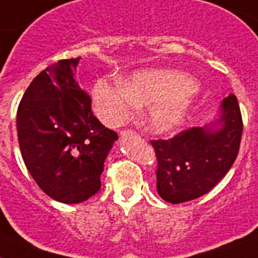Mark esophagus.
I'll use <instances>...</instances> for the list:
<instances>
[{
	"instance_id": "esophagus-1",
	"label": "esophagus",
	"mask_w": 258,
	"mask_h": 258,
	"mask_svg": "<svg viewBox=\"0 0 258 258\" xmlns=\"http://www.w3.org/2000/svg\"><path fill=\"white\" fill-rule=\"evenodd\" d=\"M138 134H136V131H134V130H123V131H120V136L122 138H127V136H136Z\"/></svg>"
}]
</instances>
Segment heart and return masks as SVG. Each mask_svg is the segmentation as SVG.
I'll list each match as a JSON object with an SVG mask.
<instances>
[{
  "mask_svg": "<svg viewBox=\"0 0 258 258\" xmlns=\"http://www.w3.org/2000/svg\"><path fill=\"white\" fill-rule=\"evenodd\" d=\"M196 80L176 69L149 68L134 72L124 82L98 80L92 90L97 116L105 124H122L147 106L143 120L153 134H169L185 122L197 92Z\"/></svg>",
  "mask_w": 258,
  "mask_h": 258,
  "instance_id": "b5f03b06",
  "label": "heart"
}]
</instances>
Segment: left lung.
<instances>
[{"mask_svg":"<svg viewBox=\"0 0 258 258\" xmlns=\"http://www.w3.org/2000/svg\"><path fill=\"white\" fill-rule=\"evenodd\" d=\"M220 116L168 140H153L157 157V192L169 203L199 198L219 182L239 153L243 119L233 94L222 101Z\"/></svg>","mask_w":258,"mask_h":258,"instance_id":"left-lung-1","label":"left lung"}]
</instances>
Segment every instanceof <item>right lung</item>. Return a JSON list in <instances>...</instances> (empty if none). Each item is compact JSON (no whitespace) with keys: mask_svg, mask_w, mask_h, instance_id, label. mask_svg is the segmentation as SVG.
I'll list each match as a JSON object with an SVG mask.
<instances>
[{"mask_svg":"<svg viewBox=\"0 0 258 258\" xmlns=\"http://www.w3.org/2000/svg\"><path fill=\"white\" fill-rule=\"evenodd\" d=\"M80 57L52 64L32 80L17 112L23 161L34 181L61 203H81L101 189L103 162L118 135L92 111L75 80Z\"/></svg>","mask_w":258,"mask_h":258,"instance_id":"obj_1","label":"right lung"}]
</instances>
